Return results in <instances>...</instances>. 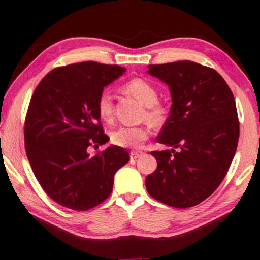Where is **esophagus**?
I'll use <instances>...</instances> for the list:
<instances>
[{
    "mask_svg": "<svg viewBox=\"0 0 260 260\" xmlns=\"http://www.w3.org/2000/svg\"><path fill=\"white\" fill-rule=\"evenodd\" d=\"M141 155H142V151H140V150H133V151H130V157L133 160H135V159H137V157H140Z\"/></svg>",
    "mask_w": 260,
    "mask_h": 260,
    "instance_id": "obj_1",
    "label": "esophagus"
}]
</instances>
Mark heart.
Here are the masks:
<instances>
[{"label":"heart","mask_w":260,"mask_h":260,"mask_svg":"<svg viewBox=\"0 0 260 260\" xmlns=\"http://www.w3.org/2000/svg\"><path fill=\"white\" fill-rule=\"evenodd\" d=\"M124 89L127 94L133 95L146 106L144 117L154 125H161L167 117V107L157 101L159 92L154 85L143 79H133L125 83ZM96 110L100 118L105 122H111L113 118L114 105L113 96L109 90L105 89L99 94L96 101ZM149 125L140 126H119L112 131L111 141L118 147L138 148L149 137Z\"/></svg>","instance_id":"1"}]
</instances>
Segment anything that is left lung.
Wrapping results in <instances>:
<instances>
[{
	"label": "left lung",
	"mask_w": 260,
	"mask_h": 260,
	"mask_svg": "<svg viewBox=\"0 0 260 260\" xmlns=\"http://www.w3.org/2000/svg\"><path fill=\"white\" fill-rule=\"evenodd\" d=\"M148 73L170 86L171 114L157 142L173 149L151 151L157 167L147 191L170 207H194L220 186L237 151L234 95L216 70L191 60L151 64Z\"/></svg>",
	"instance_id": "left-lung-1"
}]
</instances>
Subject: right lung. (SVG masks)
Instances as JSON below:
<instances>
[{
  "instance_id": "right-lung-1",
  "label": "right lung",
  "mask_w": 260,
  "mask_h": 260,
  "mask_svg": "<svg viewBox=\"0 0 260 260\" xmlns=\"http://www.w3.org/2000/svg\"><path fill=\"white\" fill-rule=\"evenodd\" d=\"M93 60L59 67L46 74L29 101L25 119L27 159L46 194L85 211L110 196L116 172L130 160L122 147L89 155L110 140L96 110L99 94L125 72Z\"/></svg>"
}]
</instances>
